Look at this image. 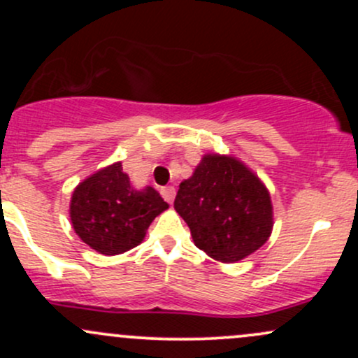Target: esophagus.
Masks as SVG:
<instances>
[{
  "label": "esophagus",
  "mask_w": 358,
  "mask_h": 358,
  "mask_svg": "<svg viewBox=\"0 0 358 358\" xmlns=\"http://www.w3.org/2000/svg\"><path fill=\"white\" fill-rule=\"evenodd\" d=\"M162 195H163V199H165L168 203H173V200H175V188L173 187H165L162 190Z\"/></svg>",
  "instance_id": "obj_1"
}]
</instances>
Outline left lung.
<instances>
[{
  "label": "left lung",
  "instance_id": "8db88e82",
  "mask_svg": "<svg viewBox=\"0 0 358 358\" xmlns=\"http://www.w3.org/2000/svg\"><path fill=\"white\" fill-rule=\"evenodd\" d=\"M175 210L190 227L199 249L220 262L256 252L273 231V203L266 185L227 155H205L180 183Z\"/></svg>",
  "mask_w": 358,
  "mask_h": 358
}]
</instances>
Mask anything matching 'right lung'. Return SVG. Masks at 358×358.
Instances as JSON below:
<instances>
[{
  "mask_svg": "<svg viewBox=\"0 0 358 358\" xmlns=\"http://www.w3.org/2000/svg\"><path fill=\"white\" fill-rule=\"evenodd\" d=\"M168 203L153 187L136 190L121 162L102 168L72 193L71 220L77 236L104 256L136 248Z\"/></svg>",
  "mask_w": 358,
  "mask_h": 358,
  "instance_id": "right-lung-1",
  "label": "right lung"
}]
</instances>
